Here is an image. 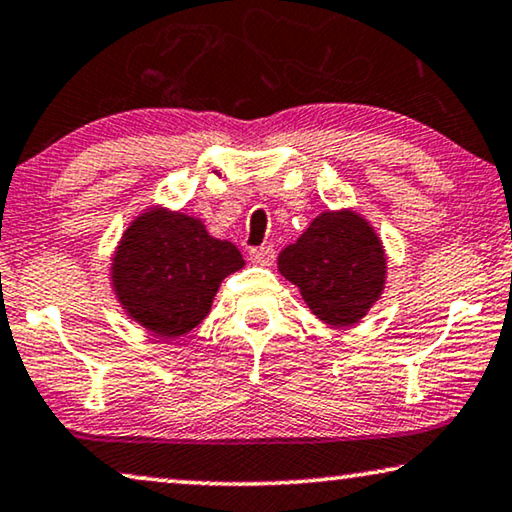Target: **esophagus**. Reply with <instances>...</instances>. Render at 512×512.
<instances>
[{
    "mask_svg": "<svg viewBox=\"0 0 512 512\" xmlns=\"http://www.w3.org/2000/svg\"><path fill=\"white\" fill-rule=\"evenodd\" d=\"M250 259H253L255 264H262V266H271L273 259H276V250L271 246H259V248H250Z\"/></svg>",
    "mask_w": 512,
    "mask_h": 512,
    "instance_id": "34e87169",
    "label": "esophagus"
}]
</instances>
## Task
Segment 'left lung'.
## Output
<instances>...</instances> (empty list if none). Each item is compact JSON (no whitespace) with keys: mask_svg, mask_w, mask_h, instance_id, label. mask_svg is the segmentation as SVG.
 <instances>
[{"mask_svg":"<svg viewBox=\"0 0 512 512\" xmlns=\"http://www.w3.org/2000/svg\"><path fill=\"white\" fill-rule=\"evenodd\" d=\"M278 269L322 322L352 325L383 292L385 250L357 213L329 211L280 253Z\"/></svg>","mask_w":512,"mask_h":512,"instance_id":"left-lung-1","label":"left lung"}]
</instances>
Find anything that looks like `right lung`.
Listing matches in <instances>:
<instances>
[{
  "label": "right lung",
  "mask_w": 512,
  "mask_h": 512,
  "mask_svg": "<svg viewBox=\"0 0 512 512\" xmlns=\"http://www.w3.org/2000/svg\"><path fill=\"white\" fill-rule=\"evenodd\" d=\"M243 264L239 248L208 236L201 220L150 208L122 236L113 290L136 322L176 338L206 318L222 280Z\"/></svg>",
  "instance_id": "right-lung-1"
}]
</instances>
